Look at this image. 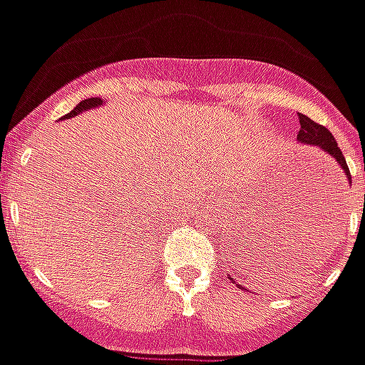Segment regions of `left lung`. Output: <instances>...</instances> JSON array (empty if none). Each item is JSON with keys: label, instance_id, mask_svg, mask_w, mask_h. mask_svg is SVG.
I'll use <instances>...</instances> for the list:
<instances>
[{"label": "left lung", "instance_id": "obj_1", "mask_svg": "<svg viewBox=\"0 0 365 365\" xmlns=\"http://www.w3.org/2000/svg\"><path fill=\"white\" fill-rule=\"evenodd\" d=\"M298 120H300V130H298V136H297L298 142L308 144V146L322 148L326 154H330V156L340 164V168L344 170L346 178L351 180L350 170H348V164H346V158L342 156V152H340V148H338V144H336V140H334V136L330 134V130L324 128L322 124H316L314 120H310V118L304 116V114H298Z\"/></svg>", "mask_w": 365, "mask_h": 365}]
</instances>
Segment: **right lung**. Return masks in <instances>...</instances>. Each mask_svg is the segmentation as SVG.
<instances>
[{
    "label": "right lung",
    "mask_w": 365,
    "mask_h": 365,
    "mask_svg": "<svg viewBox=\"0 0 365 365\" xmlns=\"http://www.w3.org/2000/svg\"><path fill=\"white\" fill-rule=\"evenodd\" d=\"M103 103H104L103 98H86V101H81V103L76 104L73 110L68 112V114H65V118H73V116L81 114V112L91 110V108H96V106H101Z\"/></svg>",
    "instance_id": "1"
}]
</instances>
